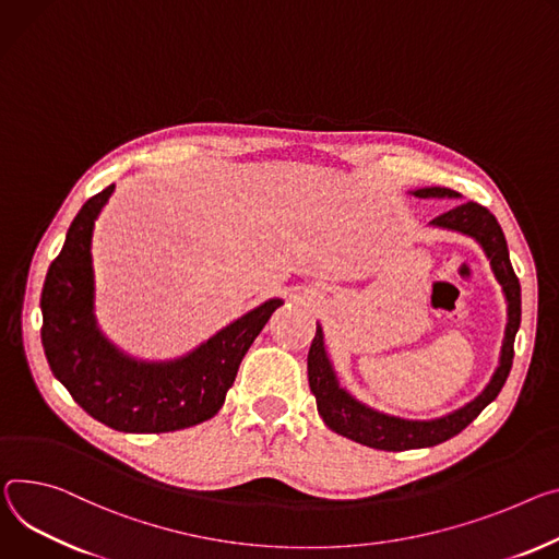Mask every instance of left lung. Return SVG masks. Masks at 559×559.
Returning a JSON list of instances; mask_svg holds the SVG:
<instances>
[{"label": "left lung", "instance_id": "1", "mask_svg": "<svg viewBox=\"0 0 559 559\" xmlns=\"http://www.w3.org/2000/svg\"><path fill=\"white\" fill-rule=\"evenodd\" d=\"M411 193L417 198H460V193L445 187H424ZM430 227L456 231L473 238L490 261V270L497 283L501 285V294L506 300V330L499 349V361L486 388L473 401L462 405V408L435 419H401L370 408V405H366L341 385L334 364L330 359V352L325 347L323 328L317 323V336L312 338L308 354V377L310 390L317 396L319 415L325 421V426L336 435L377 450L396 452L430 448L443 443L454 435H460L468 424L477 419V415L488 403L495 401L513 368V345L522 321V287L513 272L509 245H506L497 218L486 207L477 205V202H460V205L452 207L450 212L430 221Z\"/></svg>", "mask_w": 559, "mask_h": 559}]
</instances>
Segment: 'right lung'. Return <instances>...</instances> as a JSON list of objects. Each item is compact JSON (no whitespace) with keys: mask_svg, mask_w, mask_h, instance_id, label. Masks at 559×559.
<instances>
[{"mask_svg":"<svg viewBox=\"0 0 559 559\" xmlns=\"http://www.w3.org/2000/svg\"><path fill=\"white\" fill-rule=\"evenodd\" d=\"M116 185L73 218L41 289V345L56 379L93 419L120 432H174L223 408L238 366L283 298L238 317L182 357L148 361L120 349L95 317L93 229Z\"/></svg>","mask_w":559,"mask_h":559,"instance_id":"1","label":"right lung"}]
</instances>
